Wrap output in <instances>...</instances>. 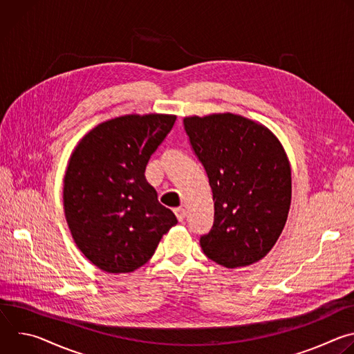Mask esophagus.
<instances>
[{
    "label": "esophagus",
    "instance_id": "34e87169",
    "mask_svg": "<svg viewBox=\"0 0 354 354\" xmlns=\"http://www.w3.org/2000/svg\"><path fill=\"white\" fill-rule=\"evenodd\" d=\"M174 212H175V216H176V218H178L179 221H183V220H185V217H186V210H185L183 207H176Z\"/></svg>",
    "mask_w": 354,
    "mask_h": 354
}]
</instances>
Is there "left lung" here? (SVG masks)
<instances>
[{
  "label": "left lung",
  "mask_w": 354,
  "mask_h": 354,
  "mask_svg": "<svg viewBox=\"0 0 354 354\" xmlns=\"http://www.w3.org/2000/svg\"><path fill=\"white\" fill-rule=\"evenodd\" d=\"M214 200V223L200 236L213 262L243 268L265 258L277 242L291 203V168L277 137L234 113L183 119Z\"/></svg>",
  "instance_id": "obj_1"
}]
</instances>
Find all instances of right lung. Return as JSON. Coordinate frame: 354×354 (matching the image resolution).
Returning a JSON list of instances; mask_svg holds the SVG:
<instances>
[{
    "mask_svg": "<svg viewBox=\"0 0 354 354\" xmlns=\"http://www.w3.org/2000/svg\"><path fill=\"white\" fill-rule=\"evenodd\" d=\"M175 120L158 113L115 118L93 127L73 151L63 189L66 220L78 249L100 270L141 268L178 223L144 175Z\"/></svg>",
    "mask_w": 354,
    "mask_h": 354,
    "instance_id": "obj_1",
    "label": "right lung"
}]
</instances>
